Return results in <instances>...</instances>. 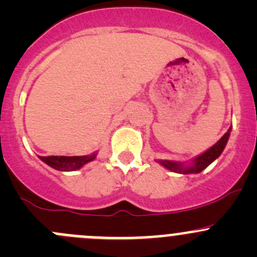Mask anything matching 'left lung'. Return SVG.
<instances>
[{
  "label": "left lung",
  "mask_w": 257,
  "mask_h": 257,
  "mask_svg": "<svg viewBox=\"0 0 257 257\" xmlns=\"http://www.w3.org/2000/svg\"><path fill=\"white\" fill-rule=\"evenodd\" d=\"M230 132H231V126L227 129L226 133L221 137V139H220L216 144L212 145L210 149L204 152L203 154L196 157L190 165H183L181 163L172 162V160H158V162H159L163 167L167 168V169L172 170V172L180 173V174H198V173H200L201 170H204L206 167H209L215 159H217V158L220 157V154H221L225 145L227 143V139H229L230 137Z\"/></svg>",
  "instance_id": "left-lung-1"
}]
</instances>
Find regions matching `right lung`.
Listing matches in <instances>:
<instances>
[{
    "mask_svg": "<svg viewBox=\"0 0 257 257\" xmlns=\"http://www.w3.org/2000/svg\"><path fill=\"white\" fill-rule=\"evenodd\" d=\"M97 157V153L90 155H82V157H40L42 162L52 167L53 169L61 170V172H72L82 168L87 163L92 162Z\"/></svg>",
    "mask_w": 257,
    "mask_h": 257,
    "instance_id": "right-lung-1",
    "label": "right lung"
}]
</instances>
